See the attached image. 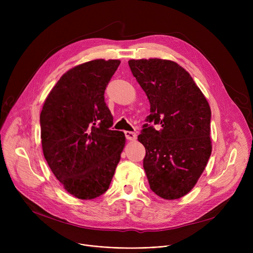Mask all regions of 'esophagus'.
Wrapping results in <instances>:
<instances>
[{
  "instance_id": "1",
  "label": "esophagus",
  "mask_w": 253,
  "mask_h": 253,
  "mask_svg": "<svg viewBox=\"0 0 253 253\" xmlns=\"http://www.w3.org/2000/svg\"><path fill=\"white\" fill-rule=\"evenodd\" d=\"M125 136L128 140H135L136 139V133L131 131H125Z\"/></svg>"
}]
</instances>
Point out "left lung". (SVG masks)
<instances>
[{
	"mask_svg": "<svg viewBox=\"0 0 253 253\" xmlns=\"http://www.w3.org/2000/svg\"><path fill=\"white\" fill-rule=\"evenodd\" d=\"M128 63L151 103L148 123L137 137L145 148L150 188L166 200L179 199L194 188L211 155L210 106L176 62L151 58Z\"/></svg>",
	"mask_w": 253,
	"mask_h": 253,
	"instance_id": "left-lung-1",
	"label": "left lung"
}]
</instances>
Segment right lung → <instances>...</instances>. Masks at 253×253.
Here are the masks:
<instances>
[{
    "instance_id": "obj_1",
    "label": "right lung",
    "mask_w": 253,
    "mask_h": 253,
    "mask_svg": "<svg viewBox=\"0 0 253 253\" xmlns=\"http://www.w3.org/2000/svg\"><path fill=\"white\" fill-rule=\"evenodd\" d=\"M120 62L96 59L68 71L40 115L46 161L64 189L82 200L108 191L125 145L123 132L111 130L113 116L104 101Z\"/></svg>"
}]
</instances>
